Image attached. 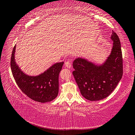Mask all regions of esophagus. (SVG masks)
Listing matches in <instances>:
<instances>
[{
    "mask_svg": "<svg viewBox=\"0 0 135 135\" xmlns=\"http://www.w3.org/2000/svg\"><path fill=\"white\" fill-rule=\"evenodd\" d=\"M64 65L65 67H67V68H70L71 67V61H66Z\"/></svg>",
    "mask_w": 135,
    "mask_h": 135,
    "instance_id": "esophagus-1",
    "label": "esophagus"
}]
</instances>
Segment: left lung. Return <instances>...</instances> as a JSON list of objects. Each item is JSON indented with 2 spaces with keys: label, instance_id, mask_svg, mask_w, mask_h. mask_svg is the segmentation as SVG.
<instances>
[{
  "label": "left lung",
  "instance_id": "8db88e82",
  "mask_svg": "<svg viewBox=\"0 0 135 135\" xmlns=\"http://www.w3.org/2000/svg\"><path fill=\"white\" fill-rule=\"evenodd\" d=\"M113 46L103 62L98 64L84 57L73 61V72L81 95L90 101L104 99L116 87L123 75V60L119 36L114 31L110 37Z\"/></svg>",
  "mask_w": 135,
  "mask_h": 135
}]
</instances>
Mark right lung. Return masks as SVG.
Returning <instances> with one entry per match:
<instances>
[{"label": "right lung", "instance_id": "obj_1", "mask_svg": "<svg viewBox=\"0 0 135 135\" xmlns=\"http://www.w3.org/2000/svg\"><path fill=\"white\" fill-rule=\"evenodd\" d=\"M16 45L11 56V67L15 80L21 91L32 100L40 103L52 101L58 94V77L64 62L55 63L37 75L26 74L15 61Z\"/></svg>", "mask_w": 135, "mask_h": 135}]
</instances>
